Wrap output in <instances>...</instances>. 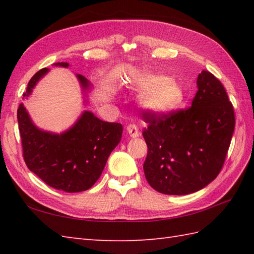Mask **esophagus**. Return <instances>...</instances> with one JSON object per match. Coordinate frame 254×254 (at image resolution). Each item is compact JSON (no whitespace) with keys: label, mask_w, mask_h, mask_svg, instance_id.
I'll return each mask as SVG.
<instances>
[{"label":"esophagus","mask_w":254,"mask_h":254,"mask_svg":"<svg viewBox=\"0 0 254 254\" xmlns=\"http://www.w3.org/2000/svg\"><path fill=\"white\" fill-rule=\"evenodd\" d=\"M127 133L130 134L131 137H133V138L138 137L139 131H138V127H137L136 124H133V123L132 124H128L127 127Z\"/></svg>","instance_id":"esophagus-1"}]
</instances>
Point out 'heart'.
I'll return each instance as SVG.
<instances>
[{
	"mask_svg": "<svg viewBox=\"0 0 254 254\" xmlns=\"http://www.w3.org/2000/svg\"><path fill=\"white\" fill-rule=\"evenodd\" d=\"M132 84L137 89L145 90L141 97V105L145 110L155 115L172 110L182 100L180 86L164 75L137 72L132 76Z\"/></svg>",
	"mask_w": 254,
	"mask_h": 254,
	"instance_id": "obj_1",
	"label": "heart"
}]
</instances>
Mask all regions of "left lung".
I'll return each instance as SVG.
<instances>
[{
	"label": "left lung",
	"mask_w": 254,
	"mask_h": 254,
	"mask_svg": "<svg viewBox=\"0 0 254 254\" xmlns=\"http://www.w3.org/2000/svg\"><path fill=\"white\" fill-rule=\"evenodd\" d=\"M148 126L144 174L156 191L185 195L201 190L222 170L235 130L233 104L208 71L197 77L192 106L161 115L143 111Z\"/></svg>",
	"instance_id": "left-lung-1"
}]
</instances>
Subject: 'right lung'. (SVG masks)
I'll return each mask as SVG.
<instances>
[{
	"label": "right lung",
	"instance_id": "right-lung-1",
	"mask_svg": "<svg viewBox=\"0 0 254 254\" xmlns=\"http://www.w3.org/2000/svg\"><path fill=\"white\" fill-rule=\"evenodd\" d=\"M55 65L67 67L68 63ZM49 71L41 68L29 80L28 97L38 80ZM84 88L88 80L77 75ZM23 157L30 171L49 187L67 193L86 191L99 179L107 159L122 136V124L99 120L85 111L75 126L62 134L44 132L34 126L23 104L17 109Z\"/></svg>",
	"mask_w": 254,
	"mask_h": 254
}]
</instances>
